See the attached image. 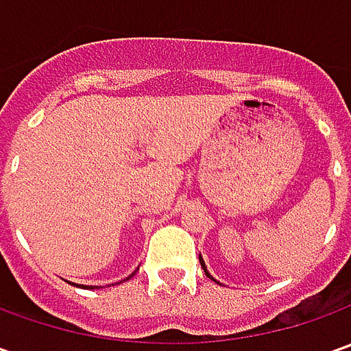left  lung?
<instances>
[{
    "instance_id": "left-lung-1",
    "label": "left lung",
    "mask_w": 351,
    "mask_h": 351,
    "mask_svg": "<svg viewBox=\"0 0 351 351\" xmlns=\"http://www.w3.org/2000/svg\"><path fill=\"white\" fill-rule=\"evenodd\" d=\"M199 262H201V267H203V271H205V276L209 277V279H213V281H217V279H215V277H213V276H210V274H209V269H207V265H205V260H203L201 256H199ZM217 283H219V281H217Z\"/></svg>"
}]
</instances>
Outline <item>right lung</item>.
<instances>
[{
	"mask_svg": "<svg viewBox=\"0 0 351 351\" xmlns=\"http://www.w3.org/2000/svg\"><path fill=\"white\" fill-rule=\"evenodd\" d=\"M132 276H134V274H132ZM127 279H130V276H128ZM127 279H123V281H127ZM123 281H119V283H123ZM82 287H88V289H93V285H82Z\"/></svg>",
	"mask_w": 351,
	"mask_h": 351,
	"instance_id": "right-lung-1",
	"label": "right lung"
}]
</instances>
